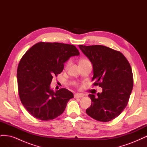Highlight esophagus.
Returning <instances> with one entry per match:
<instances>
[{"mask_svg": "<svg viewBox=\"0 0 147 147\" xmlns=\"http://www.w3.org/2000/svg\"><path fill=\"white\" fill-rule=\"evenodd\" d=\"M84 95L83 94H81V93H75L74 94V97L75 98H81V97H83Z\"/></svg>", "mask_w": 147, "mask_h": 147, "instance_id": "1", "label": "esophagus"}]
</instances>
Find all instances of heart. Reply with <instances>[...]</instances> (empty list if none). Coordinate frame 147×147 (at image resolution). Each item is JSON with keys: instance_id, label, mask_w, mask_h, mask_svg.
<instances>
[{"instance_id": "b5f03b06", "label": "heart", "mask_w": 147, "mask_h": 147, "mask_svg": "<svg viewBox=\"0 0 147 147\" xmlns=\"http://www.w3.org/2000/svg\"><path fill=\"white\" fill-rule=\"evenodd\" d=\"M85 60H86V59H83V60H82V61H85ZM70 64V61H69L68 63H67V66H68Z\"/></svg>"}]
</instances>
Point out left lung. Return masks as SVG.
Returning a JSON list of instances; mask_svg holds the SVG:
<instances>
[{
	"instance_id": "obj_1",
	"label": "left lung",
	"mask_w": 147,
	"mask_h": 147,
	"mask_svg": "<svg viewBox=\"0 0 147 147\" xmlns=\"http://www.w3.org/2000/svg\"><path fill=\"white\" fill-rule=\"evenodd\" d=\"M79 48L93 67V84L102 88L97 97L89 94L92 101L86 112L97 121L108 122L126 108L133 88L131 67L121 52L103 45Z\"/></svg>"
}]
</instances>
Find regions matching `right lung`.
<instances>
[{"instance_id":"obj_1","label":"right lung","mask_w":147,"mask_h":147,"mask_svg":"<svg viewBox=\"0 0 147 147\" xmlns=\"http://www.w3.org/2000/svg\"><path fill=\"white\" fill-rule=\"evenodd\" d=\"M79 55L74 45L42 42L22 57L17 69L18 88L21 103L32 117L48 121L64 112L73 93L65 88L55 92L50 84L63 70L64 63Z\"/></svg>"}]
</instances>
